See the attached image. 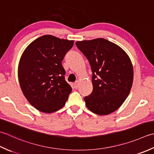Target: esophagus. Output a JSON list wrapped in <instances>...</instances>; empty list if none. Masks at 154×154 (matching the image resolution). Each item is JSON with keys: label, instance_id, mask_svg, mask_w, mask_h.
<instances>
[{"label": "esophagus", "instance_id": "34e87169", "mask_svg": "<svg viewBox=\"0 0 154 154\" xmlns=\"http://www.w3.org/2000/svg\"><path fill=\"white\" fill-rule=\"evenodd\" d=\"M79 84H80L79 81L75 82V83H74V88H78V86H79Z\"/></svg>", "mask_w": 154, "mask_h": 154}]
</instances>
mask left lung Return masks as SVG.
<instances>
[{
  "label": "left lung",
  "instance_id": "obj_1",
  "mask_svg": "<svg viewBox=\"0 0 154 154\" xmlns=\"http://www.w3.org/2000/svg\"><path fill=\"white\" fill-rule=\"evenodd\" d=\"M88 60L93 90L84 97L86 106L96 114L108 115L122 105L132 86L134 68L121 47L102 38L76 42Z\"/></svg>",
  "mask_w": 154,
  "mask_h": 154
}]
</instances>
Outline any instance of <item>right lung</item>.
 <instances>
[{
	"instance_id": "add662e5",
	"label": "right lung",
	"mask_w": 154,
	"mask_h": 154,
	"mask_svg": "<svg viewBox=\"0 0 154 154\" xmlns=\"http://www.w3.org/2000/svg\"><path fill=\"white\" fill-rule=\"evenodd\" d=\"M74 40L44 35L24 51L18 76L24 96L31 105L44 113H52L65 105L72 88L64 79L62 61Z\"/></svg>"
}]
</instances>
